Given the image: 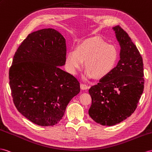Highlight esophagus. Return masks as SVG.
Segmentation results:
<instances>
[{"instance_id":"obj_1","label":"esophagus","mask_w":152,"mask_h":152,"mask_svg":"<svg viewBox=\"0 0 152 152\" xmlns=\"http://www.w3.org/2000/svg\"><path fill=\"white\" fill-rule=\"evenodd\" d=\"M88 86L87 85L85 84V83H81L80 84V88L81 89H82V90H86V89L88 88Z\"/></svg>"}]
</instances>
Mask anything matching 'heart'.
<instances>
[{"label": "heart", "instance_id": "heart-1", "mask_svg": "<svg viewBox=\"0 0 152 152\" xmlns=\"http://www.w3.org/2000/svg\"><path fill=\"white\" fill-rule=\"evenodd\" d=\"M118 58V52L114 45L94 37L80 43L75 51L69 53L65 64L69 72L75 75L85 61L87 76L102 79L113 71Z\"/></svg>", "mask_w": 152, "mask_h": 152}]
</instances>
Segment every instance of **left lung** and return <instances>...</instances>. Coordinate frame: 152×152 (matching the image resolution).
Masks as SVG:
<instances>
[{"mask_svg":"<svg viewBox=\"0 0 152 152\" xmlns=\"http://www.w3.org/2000/svg\"><path fill=\"white\" fill-rule=\"evenodd\" d=\"M121 46L120 60L109 75L92 86L88 114L97 123L113 126L130 116L144 90L142 56L128 33L119 26L113 28Z\"/></svg>","mask_w":152,"mask_h":152,"instance_id":"obj_1","label":"left lung"}]
</instances>
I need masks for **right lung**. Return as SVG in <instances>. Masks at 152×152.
<instances>
[{
    "label": "right lung",
    "instance_id": "obj_1",
    "mask_svg": "<svg viewBox=\"0 0 152 152\" xmlns=\"http://www.w3.org/2000/svg\"><path fill=\"white\" fill-rule=\"evenodd\" d=\"M65 39L54 29L28 34L18 47L9 71L13 103L21 114L42 126L56 124L80 91L79 81L61 70Z\"/></svg>",
    "mask_w": 152,
    "mask_h": 152
}]
</instances>
